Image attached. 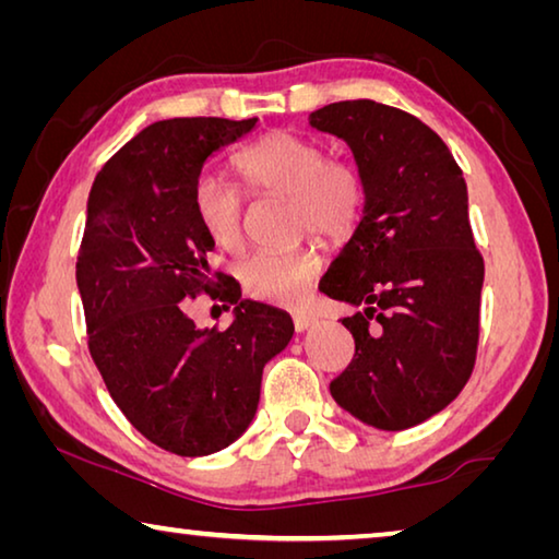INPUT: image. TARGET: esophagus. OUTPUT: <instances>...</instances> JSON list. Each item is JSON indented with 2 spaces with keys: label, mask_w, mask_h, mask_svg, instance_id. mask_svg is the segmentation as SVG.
Masks as SVG:
<instances>
[{
  "label": "esophagus",
  "mask_w": 559,
  "mask_h": 559,
  "mask_svg": "<svg viewBox=\"0 0 559 559\" xmlns=\"http://www.w3.org/2000/svg\"><path fill=\"white\" fill-rule=\"evenodd\" d=\"M313 323H316V318L313 316H306V313H300V316L293 318V325H296L298 333H302V330H308Z\"/></svg>",
  "instance_id": "1"
}]
</instances>
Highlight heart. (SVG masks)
<instances>
[{
	"label": "heart",
	"mask_w": 559,
	"mask_h": 559,
	"mask_svg": "<svg viewBox=\"0 0 559 559\" xmlns=\"http://www.w3.org/2000/svg\"><path fill=\"white\" fill-rule=\"evenodd\" d=\"M241 177L257 192L288 197L293 231H316L343 239L362 214L367 187L355 165L328 159L323 145L296 132L276 130L236 155ZM194 210L210 239L222 249L243 241V197L224 179L204 175L194 187ZM320 259L310 243L281 251H261L241 266L249 296L266 302H293L318 273Z\"/></svg>",
	"instance_id": "b5f03b06"
}]
</instances>
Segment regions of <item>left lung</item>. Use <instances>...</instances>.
I'll use <instances>...</instances> for the list:
<instances>
[{
	"label": "left lung",
	"mask_w": 559,
	"mask_h": 559,
	"mask_svg": "<svg viewBox=\"0 0 559 559\" xmlns=\"http://www.w3.org/2000/svg\"><path fill=\"white\" fill-rule=\"evenodd\" d=\"M308 120L345 140L367 187L357 229L320 281L362 308L343 318L355 357L330 394L374 429L416 427L456 400L476 362L484 259L466 182L437 132L400 108L340 100Z\"/></svg>",
	"instance_id": "left-lung-1"
}]
</instances>
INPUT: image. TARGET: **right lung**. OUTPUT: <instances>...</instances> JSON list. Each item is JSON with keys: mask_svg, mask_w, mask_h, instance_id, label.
Returning a JSON list of instances; mask_svg holds the SVG:
<instances>
[{"mask_svg": "<svg viewBox=\"0 0 559 559\" xmlns=\"http://www.w3.org/2000/svg\"><path fill=\"white\" fill-rule=\"evenodd\" d=\"M253 128L257 118L153 122L91 187L75 263L91 357L132 427L177 456H210L249 429L263 367L293 337L286 310L241 300L210 269L214 241L194 210L206 159ZM197 292L240 302L229 329L193 325L183 300Z\"/></svg>", "mask_w": 559, "mask_h": 559, "instance_id": "obj_1", "label": "right lung"}]
</instances>
